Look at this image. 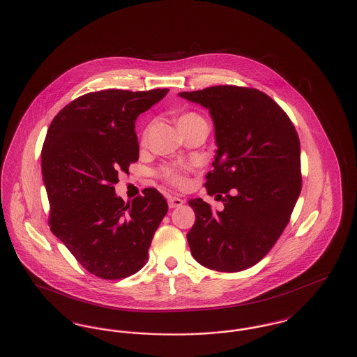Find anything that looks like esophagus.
Wrapping results in <instances>:
<instances>
[{"label":"esophagus","mask_w":357,"mask_h":357,"mask_svg":"<svg viewBox=\"0 0 357 357\" xmlns=\"http://www.w3.org/2000/svg\"><path fill=\"white\" fill-rule=\"evenodd\" d=\"M183 204H185V201L181 199V198H178V197H170V198H169V206H170V208L181 207Z\"/></svg>","instance_id":"esophagus-1"}]
</instances>
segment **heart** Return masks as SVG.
<instances>
[{
  "mask_svg": "<svg viewBox=\"0 0 357 357\" xmlns=\"http://www.w3.org/2000/svg\"><path fill=\"white\" fill-rule=\"evenodd\" d=\"M201 116L195 112H188V114H183L178 118V124L187 121V120L199 119ZM188 171L187 166H179V165H169L165 166L159 170V175L169 182L172 186L182 187L186 183V174Z\"/></svg>",
  "mask_w": 357,
  "mask_h": 357,
  "instance_id": "1",
  "label": "heart"
}]
</instances>
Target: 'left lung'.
I'll return each mask as SVG.
<instances>
[{"instance_id": "1", "label": "left lung", "mask_w": 357, "mask_h": 357, "mask_svg": "<svg viewBox=\"0 0 357 357\" xmlns=\"http://www.w3.org/2000/svg\"><path fill=\"white\" fill-rule=\"evenodd\" d=\"M179 96L210 112L217 151L204 187L223 202L215 211L201 198L188 201L191 255L213 271H245L269 253L300 197V139L284 109L255 88L217 85Z\"/></svg>"}]
</instances>
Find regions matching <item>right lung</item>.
<instances>
[{
    "mask_svg": "<svg viewBox=\"0 0 357 357\" xmlns=\"http://www.w3.org/2000/svg\"><path fill=\"white\" fill-rule=\"evenodd\" d=\"M169 89L89 92L52 120L41 151L52 233L85 269L120 280L147 262L153 234L169 206L156 188L124 202L115 194L119 172L139 159L137 116Z\"/></svg>",
    "mask_w": 357,
    "mask_h": 357,
    "instance_id": "1",
    "label": "right lung"
}]
</instances>
